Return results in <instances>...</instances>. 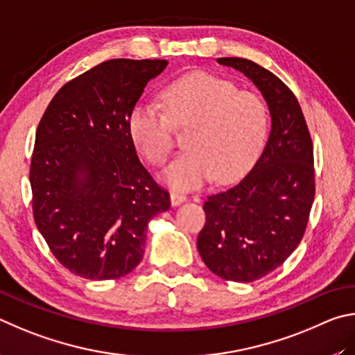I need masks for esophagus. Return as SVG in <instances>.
Instances as JSON below:
<instances>
[{
  "mask_svg": "<svg viewBox=\"0 0 355 355\" xmlns=\"http://www.w3.org/2000/svg\"><path fill=\"white\" fill-rule=\"evenodd\" d=\"M170 200H171V206H181L182 202L187 201V196H185L184 193H176V191H173V193L170 195Z\"/></svg>",
  "mask_w": 355,
  "mask_h": 355,
  "instance_id": "1",
  "label": "esophagus"
}]
</instances>
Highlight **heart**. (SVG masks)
Masks as SVG:
<instances>
[{
	"mask_svg": "<svg viewBox=\"0 0 355 355\" xmlns=\"http://www.w3.org/2000/svg\"><path fill=\"white\" fill-rule=\"evenodd\" d=\"M162 103H139L130 110L128 130L149 164L164 165L174 146V124L191 126L185 148L166 168L164 179L174 189H196L215 179H240L257 160L268 132V112L256 93L241 92L231 80L195 71L162 92Z\"/></svg>",
	"mask_w": 355,
	"mask_h": 355,
	"instance_id": "obj_1",
	"label": "heart"
}]
</instances>
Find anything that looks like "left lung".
<instances>
[{
    "instance_id": "left-lung-1",
    "label": "left lung",
    "mask_w": 355,
    "mask_h": 355,
    "mask_svg": "<svg viewBox=\"0 0 355 355\" xmlns=\"http://www.w3.org/2000/svg\"><path fill=\"white\" fill-rule=\"evenodd\" d=\"M262 92L271 132L252 170L234 187L207 196L198 251L225 281L252 282L279 268L301 243L315 198L313 145L306 118L287 85L241 58H220Z\"/></svg>"
}]
</instances>
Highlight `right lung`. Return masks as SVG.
I'll use <instances>...</instances> for the list:
<instances>
[{
  "instance_id": "1",
  "label": "right lung",
  "mask_w": 355,
  "mask_h": 355,
  "mask_svg": "<svg viewBox=\"0 0 355 355\" xmlns=\"http://www.w3.org/2000/svg\"><path fill=\"white\" fill-rule=\"evenodd\" d=\"M166 65L105 60L62 87L42 116L29 171L34 221L73 275L126 276L143 257L149 220L170 209L128 130L130 110Z\"/></svg>"
}]
</instances>
